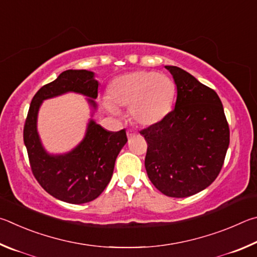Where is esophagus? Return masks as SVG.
Segmentation results:
<instances>
[{
    "label": "esophagus",
    "mask_w": 257,
    "mask_h": 257,
    "mask_svg": "<svg viewBox=\"0 0 257 257\" xmlns=\"http://www.w3.org/2000/svg\"><path fill=\"white\" fill-rule=\"evenodd\" d=\"M137 132H134V131H127V138H128V140H131L132 138H134L137 136Z\"/></svg>",
    "instance_id": "1"
}]
</instances>
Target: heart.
Wrapping results in <instances>:
<instances>
[{"label":"heart","mask_w":257,"mask_h":257,"mask_svg":"<svg viewBox=\"0 0 257 257\" xmlns=\"http://www.w3.org/2000/svg\"><path fill=\"white\" fill-rule=\"evenodd\" d=\"M111 103H106L111 115L117 108H128L130 117L140 126L158 124L172 109L175 84L169 76L150 71L123 74L111 81L108 88Z\"/></svg>","instance_id":"b5f03b06"}]
</instances>
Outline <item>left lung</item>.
<instances>
[{"instance_id": "left-lung-1", "label": "left lung", "mask_w": 257, "mask_h": 257, "mask_svg": "<svg viewBox=\"0 0 257 257\" xmlns=\"http://www.w3.org/2000/svg\"><path fill=\"white\" fill-rule=\"evenodd\" d=\"M165 67L173 75L177 99L163 120L140 132L148 143L145 165L163 194L187 197L217 178L230 134L217 92L181 67Z\"/></svg>"}]
</instances>
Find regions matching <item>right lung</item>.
<instances>
[{
    "mask_svg": "<svg viewBox=\"0 0 257 257\" xmlns=\"http://www.w3.org/2000/svg\"><path fill=\"white\" fill-rule=\"evenodd\" d=\"M98 84L91 71L62 72L35 94L26 119L24 141L34 176L45 191L66 203L82 204L97 199L110 182L117 156L127 142L125 130L107 131L92 118L98 108L94 101ZM67 92L87 97L92 118L85 138L78 146L65 154H49L43 148L37 130L39 108L46 98Z\"/></svg>",
    "mask_w": 257,
    "mask_h": 257,
    "instance_id": "add662e5",
    "label": "right lung"
}]
</instances>
